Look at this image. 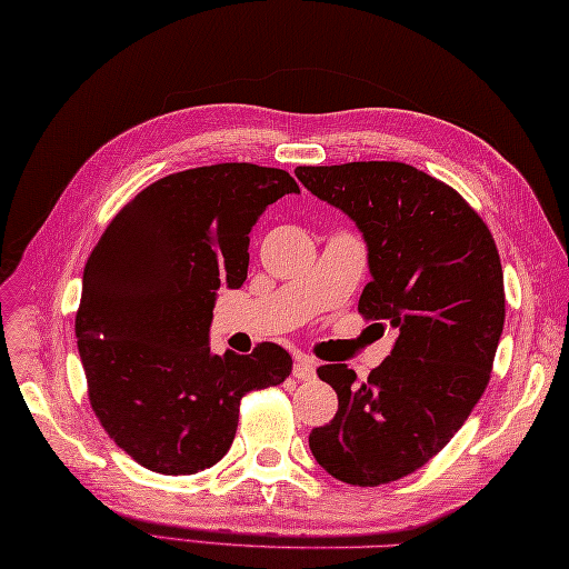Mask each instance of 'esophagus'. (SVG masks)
<instances>
[{
    "label": "esophagus",
    "instance_id": "1",
    "mask_svg": "<svg viewBox=\"0 0 569 569\" xmlns=\"http://www.w3.org/2000/svg\"><path fill=\"white\" fill-rule=\"evenodd\" d=\"M292 376H295L297 380H315V378H317V363H315V358L297 356V358H295Z\"/></svg>",
    "mask_w": 569,
    "mask_h": 569
}]
</instances>
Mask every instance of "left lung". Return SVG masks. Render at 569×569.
Instances as JSON below:
<instances>
[{
	"label": "left lung",
	"mask_w": 569,
	"mask_h": 569,
	"mask_svg": "<svg viewBox=\"0 0 569 569\" xmlns=\"http://www.w3.org/2000/svg\"><path fill=\"white\" fill-rule=\"evenodd\" d=\"M295 173L361 228L373 280L358 315L398 329L363 382L346 363L317 368L339 410L311 430L309 449L343 483L398 481L447 447L489 386L506 319L501 258L459 191L402 161Z\"/></svg>",
	"instance_id": "left-lung-1"
}]
</instances>
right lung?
Instances as JSON below:
<instances>
[{"mask_svg": "<svg viewBox=\"0 0 569 569\" xmlns=\"http://www.w3.org/2000/svg\"><path fill=\"white\" fill-rule=\"evenodd\" d=\"M284 193H299L284 169L248 161L169 173L124 203L90 252L76 315L88 400L149 471L213 467L233 445L240 400L292 373L277 343L216 356L208 341L216 292L246 282L252 226Z\"/></svg>", "mask_w": 569, "mask_h": 569, "instance_id": "1", "label": "right lung"}]
</instances>
